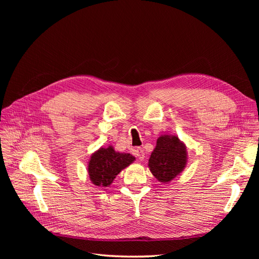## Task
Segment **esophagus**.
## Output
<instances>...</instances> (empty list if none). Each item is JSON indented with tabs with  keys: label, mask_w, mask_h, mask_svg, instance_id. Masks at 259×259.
Listing matches in <instances>:
<instances>
[{
	"label": "esophagus",
	"mask_w": 259,
	"mask_h": 259,
	"mask_svg": "<svg viewBox=\"0 0 259 259\" xmlns=\"http://www.w3.org/2000/svg\"><path fill=\"white\" fill-rule=\"evenodd\" d=\"M135 155H136V158L138 160H140V161H143L145 159V153H144V150H143L142 148H137L136 149V150H135Z\"/></svg>",
	"instance_id": "1"
}]
</instances>
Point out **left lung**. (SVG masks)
I'll return each mask as SVG.
<instances>
[{"label":"left lung","mask_w":259,"mask_h":259,"mask_svg":"<svg viewBox=\"0 0 259 259\" xmlns=\"http://www.w3.org/2000/svg\"><path fill=\"white\" fill-rule=\"evenodd\" d=\"M187 163L186 147L176 136H161L149 159V167L162 183L170 182L182 171Z\"/></svg>","instance_id":"8db88e82"}]
</instances>
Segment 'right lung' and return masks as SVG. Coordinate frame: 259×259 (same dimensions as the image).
I'll list each match as a JSON object with an SVG mask.
<instances>
[{"label":"right lung","instance_id":"obj_1","mask_svg":"<svg viewBox=\"0 0 259 259\" xmlns=\"http://www.w3.org/2000/svg\"><path fill=\"white\" fill-rule=\"evenodd\" d=\"M135 160L130 153L115 152L112 147L100 148L92 155L89 163V175L94 185L108 187L120 171Z\"/></svg>","mask_w":259,"mask_h":259}]
</instances>
